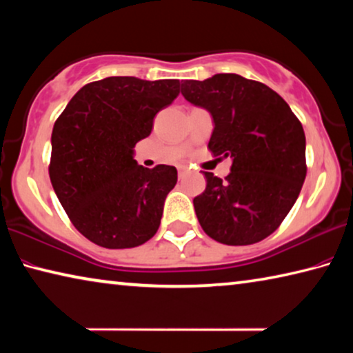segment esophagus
<instances>
[{"label":"esophagus","mask_w":353,"mask_h":353,"mask_svg":"<svg viewBox=\"0 0 353 353\" xmlns=\"http://www.w3.org/2000/svg\"><path fill=\"white\" fill-rule=\"evenodd\" d=\"M177 172H179V177H183L185 176V172H187V166H179L177 168Z\"/></svg>","instance_id":"34e87169"}]
</instances>
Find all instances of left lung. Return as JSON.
I'll return each mask as SVG.
<instances>
[{"mask_svg": "<svg viewBox=\"0 0 353 353\" xmlns=\"http://www.w3.org/2000/svg\"><path fill=\"white\" fill-rule=\"evenodd\" d=\"M183 98L212 115L208 149L230 157L225 181L204 172L193 199L205 234L229 246L270 236L294 205L307 176L305 134L285 99L265 83L221 73L183 81Z\"/></svg>", "mask_w": 353, "mask_h": 353, "instance_id": "left-lung-1", "label": "left lung"}]
</instances>
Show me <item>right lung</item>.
<instances>
[{
    "instance_id": "right-lung-1",
    "label": "right lung",
    "mask_w": 353,
    "mask_h": 353,
    "mask_svg": "<svg viewBox=\"0 0 353 353\" xmlns=\"http://www.w3.org/2000/svg\"><path fill=\"white\" fill-rule=\"evenodd\" d=\"M179 87L177 79L105 77L83 85L54 123L52 188L73 225L98 246L135 248L157 232L177 170L145 168L134 148L179 97Z\"/></svg>"
}]
</instances>
